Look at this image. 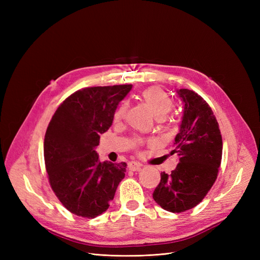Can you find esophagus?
I'll list each match as a JSON object with an SVG mask.
<instances>
[{"instance_id": "obj_1", "label": "esophagus", "mask_w": 260, "mask_h": 260, "mask_svg": "<svg viewBox=\"0 0 260 260\" xmlns=\"http://www.w3.org/2000/svg\"><path fill=\"white\" fill-rule=\"evenodd\" d=\"M141 166H142V165H141L140 162H138V161H129V164H128V168L130 169V170H132V171H137V170H139L140 168H141Z\"/></svg>"}]
</instances>
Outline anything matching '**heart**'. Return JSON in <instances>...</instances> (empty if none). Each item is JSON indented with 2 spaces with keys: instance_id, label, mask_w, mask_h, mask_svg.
Masks as SVG:
<instances>
[{
  "instance_id": "heart-1",
  "label": "heart",
  "mask_w": 260,
  "mask_h": 260,
  "mask_svg": "<svg viewBox=\"0 0 260 260\" xmlns=\"http://www.w3.org/2000/svg\"><path fill=\"white\" fill-rule=\"evenodd\" d=\"M141 99L144 102V103L147 105V107L151 109L153 114L159 118L161 120V118L166 116L171 109L174 107V101L168 95V93L161 89L160 86H149V88L145 89L141 93ZM128 111V104L125 102H122V103L117 107V109L114 113V120L115 121H119L122 118L125 116V113ZM144 143V140L142 138H136L135 142H133V145L136 147H139L140 145H142Z\"/></svg>"
}]
</instances>
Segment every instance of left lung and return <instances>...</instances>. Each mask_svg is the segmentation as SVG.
I'll use <instances>...</instances> for the list:
<instances>
[{
    "label": "left lung",
    "mask_w": 260,
    "mask_h": 260,
    "mask_svg": "<svg viewBox=\"0 0 260 260\" xmlns=\"http://www.w3.org/2000/svg\"><path fill=\"white\" fill-rule=\"evenodd\" d=\"M184 103L175 149L180 157L171 175L160 174L153 193L154 201L165 210L182 212L204 200L217 179L222 158V138L219 124L207 102L192 90L180 89Z\"/></svg>",
    "instance_id": "left-lung-1"
}]
</instances>
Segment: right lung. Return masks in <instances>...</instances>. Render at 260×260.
Masks as SVG:
<instances>
[{"mask_svg": "<svg viewBox=\"0 0 260 260\" xmlns=\"http://www.w3.org/2000/svg\"><path fill=\"white\" fill-rule=\"evenodd\" d=\"M132 84L78 90L58 106L44 137L49 182L72 214L95 218L106 211L127 164L100 161L94 147L111 127L119 102Z\"/></svg>", "mask_w": 260, "mask_h": 260, "instance_id": "add662e5", "label": "right lung"}]
</instances>
